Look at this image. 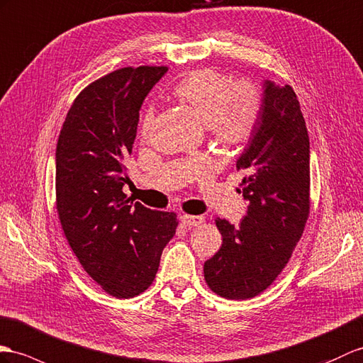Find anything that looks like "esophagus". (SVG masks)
I'll list each match as a JSON object with an SVG mask.
<instances>
[{
  "label": "esophagus",
  "instance_id": "obj_1",
  "mask_svg": "<svg viewBox=\"0 0 363 363\" xmlns=\"http://www.w3.org/2000/svg\"><path fill=\"white\" fill-rule=\"evenodd\" d=\"M180 222L184 228H196V226H200L203 222H205V217L184 214V216L180 217Z\"/></svg>",
  "mask_w": 363,
  "mask_h": 363
}]
</instances>
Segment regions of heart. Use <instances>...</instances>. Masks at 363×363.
Instances as JSON below:
<instances>
[{"label": "heart", "instance_id": "b5f03b06", "mask_svg": "<svg viewBox=\"0 0 363 363\" xmlns=\"http://www.w3.org/2000/svg\"><path fill=\"white\" fill-rule=\"evenodd\" d=\"M174 95L191 106L223 147L246 145L259 128L263 111L259 87L251 83L233 84L231 77L222 70H192L177 83ZM152 123L154 109L147 108L141 118V134L147 135Z\"/></svg>", "mask_w": 363, "mask_h": 363}]
</instances>
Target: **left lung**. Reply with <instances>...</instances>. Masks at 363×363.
<instances>
[{
    "label": "left lung",
    "mask_w": 363,
    "mask_h": 363,
    "mask_svg": "<svg viewBox=\"0 0 363 363\" xmlns=\"http://www.w3.org/2000/svg\"><path fill=\"white\" fill-rule=\"evenodd\" d=\"M257 130L237 160L250 200L238 226L217 218L222 248L203 264L206 285L220 297L246 300L274 284L303 234L311 208L309 138L293 87L267 79Z\"/></svg>",
    "instance_id": "1"
}]
</instances>
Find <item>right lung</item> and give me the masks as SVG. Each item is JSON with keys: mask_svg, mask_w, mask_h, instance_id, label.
<instances>
[{"mask_svg": "<svg viewBox=\"0 0 363 363\" xmlns=\"http://www.w3.org/2000/svg\"><path fill=\"white\" fill-rule=\"evenodd\" d=\"M166 66L121 67L77 95L57 143L55 203L66 240L104 293L132 298L152 285L179 226L175 212L123 192L140 108Z\"/></svg>", "mask_w": 363, "mask_h": 363, "instance_id": "right-lung-1", "label": "right lung"}]
</instances>
